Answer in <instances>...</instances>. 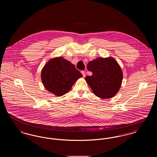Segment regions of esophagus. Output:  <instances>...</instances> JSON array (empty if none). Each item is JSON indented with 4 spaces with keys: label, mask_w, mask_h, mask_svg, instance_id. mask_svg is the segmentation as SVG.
Masks as SVG:
<instances>
[{
    "label": "esophagus",
    "mask_w": 157,
    "mask_h": 157,
    "mask_svg": "<svg viewBox=\"0 0 157 157\" xmlns=\"http://www.w3.org/2000/svg\"><path fill=\"white\" fill-rule=\"evenodd\" d=\"M81 73H82V75H83V77H85V72L84 71H81Z\"/></svg>",
    "instance_id": "obj_1"
}]
</instances>
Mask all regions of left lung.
I'll return each mask as SVG.
<instances>
[{
    "label": "left lung",
    "mask_w": 157,
    "mask_h": 157,
    "mask_svg": "<svg viewBox=\"0 0 157 157\" xmlns=\"http://www.w3.org/2000/svg\"><path fill=\"white\" fill-rule=\"evenodd\" d=\"M88 70L92 72L85 80L94 94L102 99L113 97L120 90L123 74L117 62L113 58H99L90 62Z\"/></svg>",
    "instance_id": "obj_1"
}]
</instances>
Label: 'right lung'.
<instances>
[{"label":"right lung","mask_w":157,"mask_h":157,"mask_svg":"<svg viewBox=\"0 0 157 157\" xmlns=\"http://www.w3.org/2000/svg\"><path fill=\"white\" fill-rule=\"evenodd\" d=\"M82 74L62 57L50 60L42 70L41 78L47 90L58 97L65 95Z\"/></svg>","instance_id":"obj_1"}]
</instances>
